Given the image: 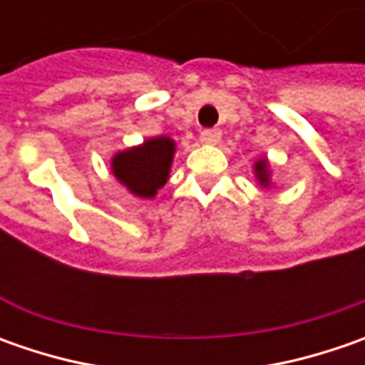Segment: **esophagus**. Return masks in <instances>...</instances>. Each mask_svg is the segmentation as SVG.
Returning <instances> with one entry per match:
<instances>
[{"mask_svg":"<svg viewBox=\"0 0 365 365\" xmlns=\"http://www.w3.org/2000/svg\"><path fill=\"white\" fill-rule=\"evenodd\" d=\"M201 142L203 144H219L221 142V130H203L201 132Z\"/></svg>","mask_w":365,"mask_h":365,"instance_id":"1","label":"esophagus"}]
</instances>
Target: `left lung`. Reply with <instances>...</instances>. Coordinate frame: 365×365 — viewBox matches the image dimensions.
Segmentation results:
<instances>
[{
  "instance_id": "obj_1",
  "label": "left lung",
  "mask_w": 365,
  "mask_h": 365,
  "mask_svg": "<svg viewBox=\"0 0 365 365\" xmlns=\"http://www.w3.org/2000/svg\"><path fill=\"white\" fill-rule=\"evenodd\" d=\"M254 176L258 180V185L262 189H270L272 187V168H270V162L268 158H258L254 162Z\"/></svg>"
}]
</instances>
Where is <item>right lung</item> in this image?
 Listing matches in <instances>:
<instances>
[{
  "label": "right lung",
  "mask_w": 365,
  "mask_h": 365,
  "mask_svg": "<svg viewBox=\"0 0 365 365\" xmlns=\"http://www.w3.org/2000/svg\"><path fill=\"white\" fill-rule=\"evenodd\" d=\"M176 142L168 135L148 138L142 144L111 156V173L138 199H154L170 178Z\"/></svg>",
  "instance_id": "right-lung-1"
}]
</instances>
